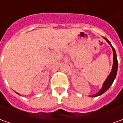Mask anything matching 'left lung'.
<instances>
[{
	"mask_svg": "<svg viewBox=\"0 0 123 123\" xmlns=\"http://www.w3.org/2000/svg\"><path fill=\"white\" fill-rule=\"evenodd\" d=\"M104 40H106V42H107L108 44H110V46H111V48H112V52H113V65H112V70H111V73H110L109 75L108 76V77L106 78V79L105 80V81L104 82L102 88L100 89V91H99L98 93H95V94H93V95H92V96H90V97H97L98 96L102 95V94L104 93V92H106L110 88V87L112 86V83L114 81V80L115 79V78H116L117 73L118 61L117 54H116V51L114 50V48H113V46H112V44H111V42L108 41V40L104 37Z\"/></svg>",
	"mask_w": 123,
	"mask_h": 123,
	"instance_id": "left-lung-1",
	"label": "left lung"
}]
</instances>
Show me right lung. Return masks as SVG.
Listing matches in <instances>:
<instances>
[{
  "label": "right lung",
  "mask_w": 123,
  "mask_h": 123,
  "mask_svg": "<svg viewBox=\"0 0 123 123\" xmlns=\"http://www.w3.org/2000/svg\"><path fill=\"white\" fill-rule=\"evenodd\" d=\"M16 93H17V92H16ZM17 93V94H19V95H20L19 93Z\"/></svg>",
  "instance_id": "obj_1"
}]
</instances>
